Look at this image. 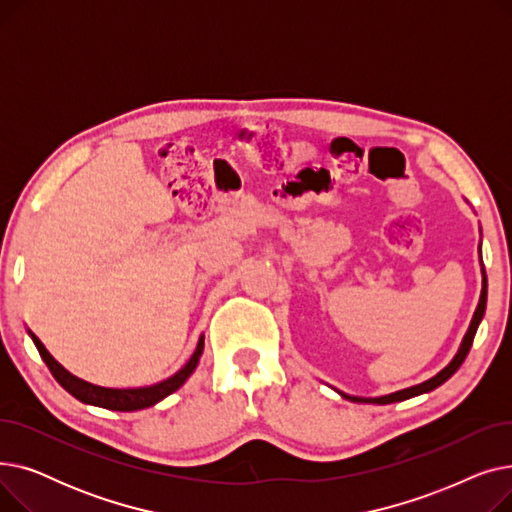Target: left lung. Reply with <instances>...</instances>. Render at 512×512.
Returning <instances> with one entry per match:
<instances>
[{
  "mask_svg": "<svg viewBox=\"0 0 512 512\" xmlns=\"http://www.w3.org/2000/svg\"><path fill=\"white\" fill-rule=\"evenodd\" d=\"M479 255H481V245H479ZM481 276H483V282H481V297H479V303H477V309L473 313V319L469 324V330L459 346V351H456L454 359L440 371L436 373L434 378H429L427 382H421L417 386H411V388H405V390H398V392H392V394H386V396H378V398H363V396H348V394H342L346 400H353V402H365V405H390V402H400V400H407V398H413V396H419V394H425V392H432L436 390L438 386H442L448 378H452L454 371L459 369L465 361V357L469 355V348L473 344V338H475V332L481 324L483 319V313H486V301H488V278H486V270H483V263H481Z\"/></svg>",
  "mask_w": 512,
  "mask_h": 512,
  "instance_id": "obj_1",
  "label": "left lung"
}]
</instances>
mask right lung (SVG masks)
I'll use <instances>...</instances> for the list:
<instances>
[{"mask_svg":"<svg viewBox=\"0 0 512 512\" xmlns=\"http://www.w3.org/2000/svg\"><path fill=\"white\" fill-rule=\"evenodd\" d=\"M29 334H31L35 346H37L41 359L45 361L51 375L58 380V384L64 390H68L80 402H85V405L103 407V409H110V411H141V409L157 405L159 400H164L166 396L176 392L188 378H191V373L199 365V359L203 355V346H205V338L201 336L193 357L188 359V363L180 371H176L172 378L159 382V384H153V386H145V388H124V390H120V388L95 386V384H89L85 380L76 378V375L66 371L56 359L49 355V351L43 346V342L31 330H29Z\"/></svg>","mask_w":512,"mask_h":512,"instance_id":"add662e5","label":"right lung"}]
</instances>
